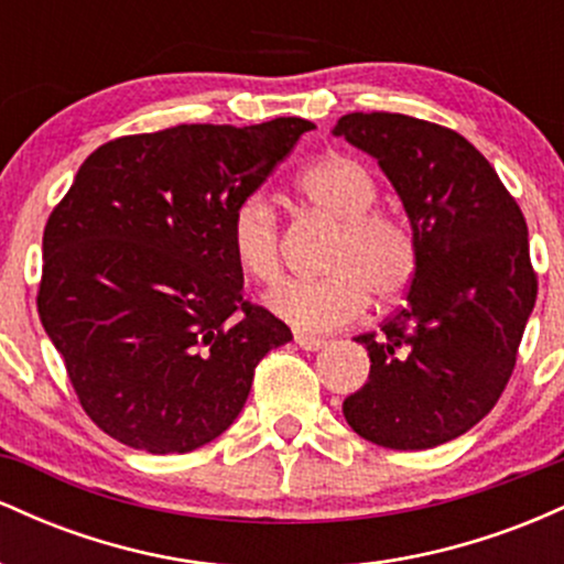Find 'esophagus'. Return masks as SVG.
Instances as JSON below:
<instances>
[{"instance_id":"esophagus-1","label":"esophagus","mask_w":564,"mask_h":564,"mask_svg":"<svg viewBox=\"0 0 564 564\" xmlns=\"http://www.w3.org/2000/svg\"><path fill=\"white\" fill-rule=\"evenodd\" d=\"M294 341L300 345L302 349H307V352H315V349L326 347V339H321V336H307V334H296Z\"/></svg>"}]
</instances>
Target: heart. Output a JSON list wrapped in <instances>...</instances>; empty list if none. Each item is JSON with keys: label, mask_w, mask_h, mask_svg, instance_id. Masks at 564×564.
Returning a JSON list of instances; mask_svg holds the SVG:
<instances>
[{"label": "heart", "mask_w": 564, "mask_h": 564, "mask_svg": "<svg viewBox=\"0 0 564 564\" xmlns=\"http://www.w3.org/2000/svg\"><path fill=\"white\" fill-rule=\"evenodd\" d=\"M304 204L336 223L326 251V278L286 281L268 294V307L296 332L328 334L364 315L371 294L398 300L419 270V241L411 223L377 204L379 187L358 159L328 153L296 180ZM230 251L238 268L260 283L283 273V230L268 196L249 193L232 206Z\"/></svg>", "instance_id": "1"}]
</instances>
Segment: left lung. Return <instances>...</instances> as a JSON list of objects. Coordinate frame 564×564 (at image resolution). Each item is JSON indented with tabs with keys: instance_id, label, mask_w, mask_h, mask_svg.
<instances>
[{
	"instance_id": "obj_1",
	"label": "left lung",
	"mask_w": 564,
	"mask_h": 564,
	"mask_svg": "<svg viewBox=\"0 0 564 564\" xmlns=\"http://www.w3.org/2000/svg\"><path fill=\"white\" fill-rule=\"evenodd\" d=\"M334 134L379 161L419 241L408 304L360 334L371 373L341 405L360 437L424 451L464 435L514 371L539 278L528 225L488 159L448 127L347 113Z\"/></svg>"
}]
</instances>
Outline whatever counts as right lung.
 Returning <instances> with one entry per match:
<instances>
[{"label": "right lung", "instance_id": "1", "mask_svg": "<svg viewBox=\"0 0 564 564\" xmlns=\"http://www.w3.org/2000/svg\"><path fill=\"white\" fill-rule=\"evenodd\" d=\"M310 129L177 124L106 142L76 172L44 228L36 307L106 435L148 453L212 443L291 339L243 300L228 223Z\"/></svg>", "mask_w": 564, "mask_h": 564}]
</instances>
